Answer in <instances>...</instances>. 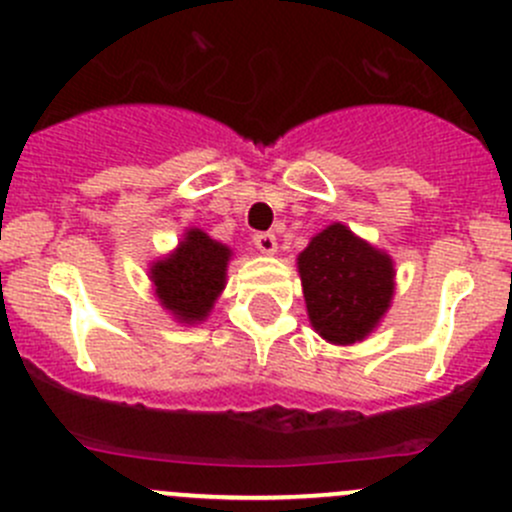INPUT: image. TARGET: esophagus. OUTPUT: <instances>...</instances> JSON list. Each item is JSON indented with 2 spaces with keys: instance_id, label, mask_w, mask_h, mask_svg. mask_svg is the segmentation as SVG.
<instances>
[{
  "instance_id": "esophagus-1",
  "label": "esophagus",
  "mask_w": 512,
  "mask_h": 512,
  "mask_svg": "<svg viewBox=\"0 0 512 512\" xmlns=\"http://www.w3.org/2000/svg\"><path fill=\"white\" fill-rule=\"evenodd\" d=\"M252 240H255L257 250L265 252V255H275V252H277L275 232H257V235L252 237Z\"/></svg>"
}]
</instances>
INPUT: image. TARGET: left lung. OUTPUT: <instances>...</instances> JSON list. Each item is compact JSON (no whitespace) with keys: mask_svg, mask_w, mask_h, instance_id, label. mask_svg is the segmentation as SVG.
<instances>
[{"mask_svg":"<svg viewBox=\"0 0 512 512\" xmlns=\"http://www.w3.org/2000/svg\"><path fill=\"white\" fill-rule=\"evenodd\" d=\"M297 270L309 322L329 344L361 342L391 307L394 262L342 223L312 237Z\"/></svg>","mask_w":512,"mask_h":512,"instance_id":"left-lung-1","label":"left lung"}]
</instances>
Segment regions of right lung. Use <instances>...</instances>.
I'll use <instances>...</instances> for the list:
<instances>
[{"label": "right lung", "instance_id": "obj_1", "mask_svg": "<svg viewBox=\"0 0 512 512\" xmlns=\"http://www.w3.org/2000/svg\"><path fill=\"white\" fill-rule=\"evenodd\" d=\"M230 255V247L208 232L185 230L180 245L151 265V282L163 309L183 324L203 322L225 289Z\"/></svg>", "mask_w": 512, "mask_h": 512}]
</instances>
